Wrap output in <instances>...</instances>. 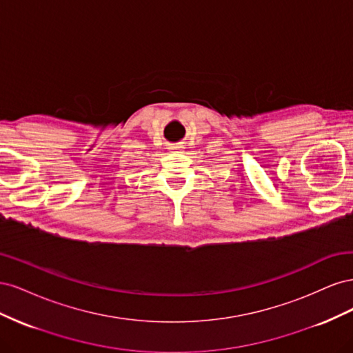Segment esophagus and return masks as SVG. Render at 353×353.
Wrapping results in <instances>:
<instances>
[{"label":"esophagus","mask_w":353,"mask_h":353,"mask_svg":"<svg viewBox=\"0 0 353 353\" xmlns=\"http://www.w3.org/2000/svg\"><path fill=\"white\" fill-rule=\"evenodd\" d=\"M170 148V150H172V152H178V150H181V148H183V147H179V145H172V147H169Z\"/></svg>","instance_id":"34e87169"}]
</instances>
